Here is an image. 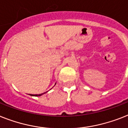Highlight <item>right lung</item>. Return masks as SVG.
Here are the masks:
<instances>
[{"mask_svg": "<svg viewBox=\"0 0 128 128\" xmlns=\"http://www.w3.org/2000/svg\"><path fill=\"white\" fill-rule=\"evenodd\" d=\"M44 93H42V94H30V95H32V96H39V95H41V94H44Z\"/></svg>", "mask_w": 128, "mask_h": 128, "instance_id": "1", "label": "right lung"}]
</instances>
